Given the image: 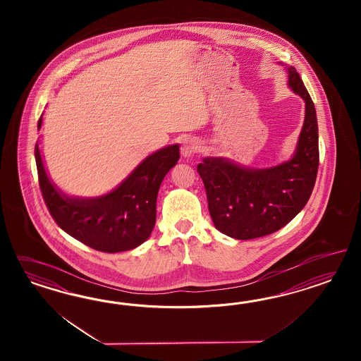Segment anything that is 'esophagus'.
Returning <instances> with one entry per match:
<instances>
[{
	"label": "esophagus",
	"mask_w": 361,
	"mask_h": 361,
	"mask_svg": "<svg viewBox=\"0 0 361 361\" xmlns=\"http://www.w3.org/2000/svg\"><path fill=\"white\" fill-rule=\"evenodd\" d=\"M197 148H198V145H197L196 140H193L190 137H185L181 142V156L188 160V159L193 157V154L196 153Z\"/></svg>",
	"instance_id": "1"
}]
</instances>
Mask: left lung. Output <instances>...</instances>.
Instances as JSON below:
<instances>
[{"label":"left lung","instance_id":"1","mask_svg":"<svg viewBox=\"0 0 361 361\" xmlns=\"http://www.w3.org/2000/svg\"><path fill=\"white\" fill-rule=\"evenodd\" d=\"M287 85L305 100V121L294 154L281 164L249 168L225 157L197 165L216 229L234 240H252L286 226L306 207L317 180L319 136L315 106L293 66Z\"/></svg>","mask_w":361,"mask_h":361}]
</instances>
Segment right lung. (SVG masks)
<instances>
[{
	"label": "right lung",
	"mask_w": 361,
	"mask_h": 361,
	"mask_svg": "<svg viewBox=\"0 0 361 361\" xmlns=\"http://www.w3.org/2000/svg\"><path fill=\"white\" fill-rule=\"evenodd\" d=\"M42 116L38 130L42 127ZM178 159V144L166 145L147 156L109 193L74 197L66 195L51 181L44 168L39 140L35 144L39 186L50 214L68 235L104 252H128L149 238L156 222L159 189Z\"/></svg>",
	"instance_id": "right-lung-1"
}]
</instances>
